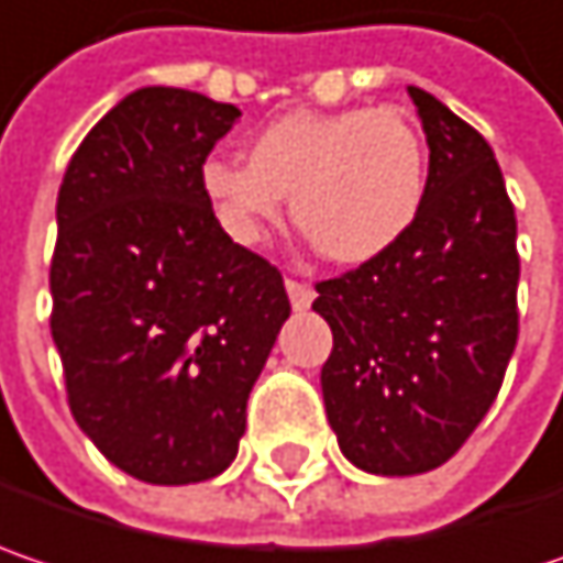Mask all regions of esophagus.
<instances>
[{
    "mask_svg": "<svg viewBox=\"0 0 563 563\" xmlns=\"http://www.w3.org/2000/svg\"><path fill=\"white\" fill-rule=\"evenodd\" d=\"M286 292H289V302H292V309H296V312H306V309L312 306L314 289L309 286V283L286 280Z\"/></svg>",
    "mask_w": 563,
    "mask_h": 563,
    "instance_id": "esophagus-1",
    "label": "esophagus"
}]
</instances>
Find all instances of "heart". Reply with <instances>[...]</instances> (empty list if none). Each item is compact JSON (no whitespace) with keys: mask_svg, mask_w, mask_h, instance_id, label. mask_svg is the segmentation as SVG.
Wrapping results in <instances>:
<instances>
[{"mask_svg":"<svg viewBox=\"0 0 563 563\" xmlns=\"http://www.w3.org/2000/svg\"><path fill=\"white\" fill-rule=\"evenodd\" d=\"M245 162L210 158L200 190L239 245H261L292 197V222L334 264L395 249L423 207L427 146L395 108L289 111L261 126Z\"/></svg>","mask_w":563,"mask_h":563,"instance_id":"heart-1","label":"heart"}]
</instances>
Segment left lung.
<instances>
[{
	"label": "left lung",
	"instance_id": "left-lung-1",
	"mask_svg": "<svg viewBox=\"0 0 563 563\" xmlns=\"http://www.w3.org/2000/svg\"><path fill=\"white\" fill-rule=\"evenodd\" d=\"M430 146L408 235L334 280L312 309L334 334L321 366L328 423L369 475H420L475 433L507 373L516 312V213L494 150L408 85Z\"/></svg>",
	"mask_w": 563,
	"mask_h": 563
}]
</instances>
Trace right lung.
Listing matches in <instances>:
<instances>
[{
    "mask_svg": "<svg viewBox=\"0 0 563 563\" xmlns=\"http://www.w3.org/2000/svg\"><path fill=\"white\" fill-rule=\"evenodd\" d=\"M235 104L150 85L101 117L56 197L53 344L69 411L146 484L222 475L289 318L280 271L235 245L200 168Z\"/></svg>",
    "mask_w": 563,
    "mask_h": 563,
    "instance_id": "obj_1",
    "label": "right lung"
}]
</instances>
